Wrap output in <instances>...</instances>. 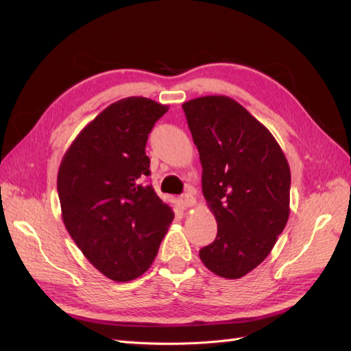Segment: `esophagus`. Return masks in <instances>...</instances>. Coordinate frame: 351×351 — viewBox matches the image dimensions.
Returning a JSON list of instances; mask_svg holds the SVG:
<instances>
[{
    "instance_id": "obj_1",
    "label": "esophagus",
    "mask_w": 351,
    "mask_h": 351,
    "mask_svg": "<svg viewBox=\"0 0 351 351\" xmlns=\"http://www.w3.org/2000/svg\"><path fill=\"white\" fill-rule=\"evenodd\" d=\"M181 202L184 206H187V208L195 206L196 205V191L193 189H189V191L185 193V195H182Z\"/></svg>"
}]
</instances>
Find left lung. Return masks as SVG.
Wrapping results in <instances>:
<instances>
[{
  "label": "left lung",
  "instance_id": "1",
  "mask_svg": "<svg viewBox=\"0 0 351 351\" xmlns=\"http://www.w3.org/2000/svg\"><path fill=\"white\" fill-rule=\"evenodd\" d=\"M202 164L217 237L200 249L208 270L240 279L270 255L289 217L291 171L273 134L223 95L182 104Z\"/></svg>",
  "mask_w": 351,
  "mask_h": 351
}]
</instances>
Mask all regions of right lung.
I'll return each instance as SVG.
<instances>
[{
  "instance_id": "obj_1",
  "label": "right lung",
  "mask_w": 351,
  "mask_h": 351,
  "mask_svg": "<svg viewBox=\"0 0 351 351\" xmlns=\"http://www.w3.org/2000/svg\"><path fill=\"white\" fill-rule=\"evenodd\" d=\"M169 106L143 96L116 101L88 122L58 167L62 219L96 270L130 282L152 265L173 220L147 184V134Z\"/></svg>"
}]
</instances>
